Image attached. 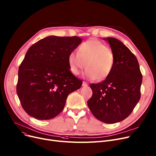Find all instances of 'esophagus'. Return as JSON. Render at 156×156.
<instances>
[{"instance_id": "esophagus-1", "label": "esophagus", "mask_w": 156, "mask_h": 156, "mask_svg": "<svg viewBox=\"0 0 156 156\" xmlns=\"http://www.w3.org/2000/svg\"><path fill=\"white\" fill-rule=\"evenodd\" d=\"M83 87H87L88 86V83L86 82V81H83V84H82Z\"/></svg>"}]
</instances>
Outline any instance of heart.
<instances>
[{"mask_svg": "<svg viewBox=\"0 0 156 156\" xmlns=\"http://www.w3.org/2000/svg\"><path fill=\"white\" fill-rule=\"evenodd\" d=\"M70 70L79 75L85 68L87 78L98 81L107 79L114 65V55L111 48L101 41L91 39L81 44L78 53L71 52L68 56Z\"/></svg>", "mask_w": 156, "mask_h": 156, "instance_id": "heart-1", "label": "heart"}]
</instances>
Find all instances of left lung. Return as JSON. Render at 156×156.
I'll list each match as a JSON object with an SVG mask.
<instances>
[{
	"label": "left lung",
	"mask_w": 156,
	"mask_h": 156,
	"mask_svg": "<svg viewBox=\"0 0 156 156\" xmlns=\"http://www.w3.org/2000/svg\"><path fill=\"white\" fill-rule=\"evenodd\" d=\"M114 55L110 76L99 83L90 84L93 94L87 105L93 115L112 124L126 119L140 99L142 75L135 55L119 40L108 37Z\"/></svg>",
	"instance_id": "obj_1"
}]
</instances>
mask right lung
Segmentation results:
<instances>
[{"mask_svg":"<svg viewBox=\"0 0 156 156\" xmlns=\"http://www.w3.org/2000/svg\"><path fill=\"white\" fill-rule=\"evenodd\" d=\"M78 37L49 36L32 45L18 70L16 91L25 112L48 120L63 110L69 94L82 80L70 71L69 54L81 44Z\"/></svg>","mask_w":156,"mask_h":156,"instance_id":"right-lung-1","label":"right lung"}]
</instances>
